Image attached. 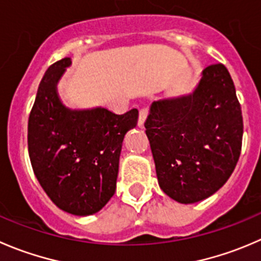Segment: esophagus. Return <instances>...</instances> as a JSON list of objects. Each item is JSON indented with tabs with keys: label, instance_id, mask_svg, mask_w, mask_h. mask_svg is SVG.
<instances>
[{
	"label": "esophagus",
	"instance_id": "1",
	"mask_svg": "<svg viewBox=\"0 0 261 261\" xmlns=\"http://www.w3.org/2000/svg\"><path fill=\"white\" fill-rule=\"evenodd\" d=\"M146 116H148V108L143 107L140 110V112H139V121H138L139 127H144V123H145Z\"/></svg>",
	"mask_w": 261,
	"mask_h": 261
}]
</instances>
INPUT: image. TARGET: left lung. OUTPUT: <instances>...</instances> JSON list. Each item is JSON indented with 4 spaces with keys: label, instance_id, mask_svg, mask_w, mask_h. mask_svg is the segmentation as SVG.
I'll use <instances>...</instances> for the list:
<instances>
[{
    "label": "left lung",
    "instance_id": "8db88e82",
    "mask_svg": "<svg viewBox=\"0 0 261 261\" xmlns=\"http://www.w3.org/2000/svg\"><path fill=\"white\" fill-rule=\"evenodd\" d=\"M144 126L161 189L182 204L209 198L241 154L244 121L228 70L211 65L192 94L153 102Z\"/></svg>",
    "mask_w": 261,
    "mask_h": 261
}]
</instances>
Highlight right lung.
<instances>
[{
	"mask_svg": "<svg viewBox=\"0 0 261 261\" xmlns=\"http://www.w3.org/2000/svg\"><path fill=\"white\" fill-rule=\"evenodd\" d=\"M70 63L69 57L55 62L40 82L28 121V149L48 198L67 213L89 216L115 194L123 138L136 126L139 112L65 107L56 85Z\"/></svg>",
	"mask_w": 261,
	"mask_h": 261,
	"instance_id": "add662e5",
	"label": "right lung"
}]
</instances>
